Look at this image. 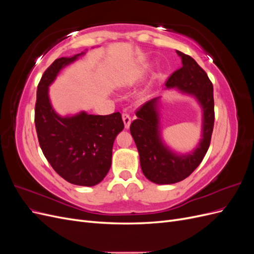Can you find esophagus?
I'll list each match as a JSON object with an SVG mask.
<instances>
[{
    "label": "esophagus",
    "instance_id": "obj_1",
    "mask_svg": "<svg viewBox=\"0 0 254 254\" xmlns=\"http://www.w3.org/2000/svg\"><path fill=\"white\" fill-rule=\"evenodd\" d=\"M122 118H123V122H124L125 128L128 129L130 127V124H131V118H130V115L127 113H123Z\"/></svg>",
    "mask_w": 254,
    "mask_h": 254
}]
</instances>
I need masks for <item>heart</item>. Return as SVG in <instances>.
<instances>
[{"label": "heart", "instance_id": "heart-1", "mask_svg": "<svg viewBox=\"0 0 254 254\" xmlns=\"http://www.w3.org/2000/svg\"><path fill=\"white\" fill-rule=\"evenodd\" d=\"M141 72H142V71L139 70V71H135V72H133V73H130L129 75H127L126 77L124 78V83L127 84V86H130V84H132L134 81H136L137 78H139V76H140ZM141 96H142V97L146 96V92H143V93L141 94Z\"/></svg>", "mask_w": 254, "mask_h": 254}]
</instances>
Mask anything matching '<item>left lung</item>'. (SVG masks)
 <instances>
[{
	"mask_svg": "<svg viewBox=\"0 0 254 254\" xmlns=\"http://www.w3.org/2000/svg\"><path fill=\"white\" fill-rule=\"evenodd\" d=\"M181 58L182 66L174 72L166 81V89H177L181 94L194 97L202 111L201 137L195 148L179 152L164 141L161 129V97L144 104L130 125L140 156L144 176L157 184L180 182L193 173L201 163L209 149L214 127L213 84L206 73L189 55L176 51Z\"/></svg>",
	"mask_w": 254,
	"mask_h": 254,
	"instance_id": "left-lung-1",
	"label": "left lung"
}]
</instances>
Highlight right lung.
<instances>
[{
    "label": "right lung",
    "mask_w": 254,
    "mask_h": 254,
    "mask_svg": "<svg viewBox=\"0 0 254 254\" xmlns=\"http://www.w3.org/2000/svg\"><path fill=\"white\" fill-rule=\"evenodd\" d=\"M84 54L58 58L44 72L37 89L35 125L43 155L54 171L75 186L94 187L111 167L114 140L124 129L122 115L80 111L63 117L54 109L49 94L60 71Z\"/></svg>",
    "instance_id": "add662e5"
}]
</instances>
